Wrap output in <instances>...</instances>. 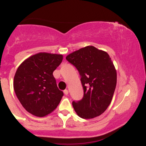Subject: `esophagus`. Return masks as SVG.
Segmentation results:
<instances>
[{
    "instance_id": "esophagus-1",
    "label": "esophagus",
    "mask_w": 146,
    "mask_h": 146,
    "mask_svg": "<svg viewBox=\"0 0 146 146\" xmlns=\"http://www.w3.org/2000/svg\"><path fill=\"white\" fill-rule=\"evenodd\" d=\"M64 95H68V90L67 89H65L64 90Z\"/></svg>"
}]
</instances>
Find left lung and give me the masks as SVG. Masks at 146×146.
<instances>
[{"label": "left lung", "instance_id": "obj_1", "mask_svg": "<svg viewBox=\"0 0 146 146\" xmlns=\"http://www.w3.org/2000/svg\"><path fill=\"white\" fill-rule=\"evenodd\" d=\"M80 73L84 96L73 101L75 111L83 119L102 115L112 101L117 84V72L106 52L87 46L66 57Z\"/></svg>", "mask_w": 146, "mask_h": 146}]
</instances>
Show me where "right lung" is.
I'll list each match as a JSON object with an SVG mask.
<instances>
[{
  "label": "right lung",
  "mask_w": 146,
  "mask_h": 146,
  "mask_svg": "<svg viewBox=\"0 0 146 146\" xmlns=\"http://www.w3.org/2000/svg\"><path fill=\"white\" fill-rule=\"evenodd\" d=\"M62 55L39 53L25 60L14 79L16 96L24 108L36 117H44L60 104L63 92L58 89L53 73Z\"/></svg>",
  "instance_id": "obj_1"
}]
</instances>
